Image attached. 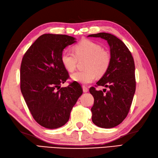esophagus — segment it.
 I'll return each mask as SVG.
<instances>
[{
  "mask_svg": "<svg viewBox=\"0 0 158 158\" xmlns=\"http://www.w3.org/2000/svg\"><path fill=\"white\" fill-rule=\"evenodd\" d=\"M82 88H83V92H85V93H86V92H88V88H87V87H85V85H83L82 86Z\"/></svg>",
  "mask_w": 158,
  "mask_h": 158,
  "instance_id": "1",
  "label": "esophagus"
}]
</instances>
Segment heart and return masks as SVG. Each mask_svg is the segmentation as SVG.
<instances>
[{"label": "heart", "instance_id": "b5f03b06", "mask_svg": "<svg viewBox=\"0 0 158 158\" xmlns=\"http://www.w3.org/2000/svg\"><path fill=\"white\" fill-rule=\"evenodd\" d=\"M73 53L65 51L61 55V62L69 72L76 69L78 60L86 59L85 71H78L71 75L73 81L82 84H88L94 80L96 75L102 76L110 65V56L98 43L84 39L73 47Z\"/></svg>", "mask_w": 158, "mask_h": 158}]
</instances>
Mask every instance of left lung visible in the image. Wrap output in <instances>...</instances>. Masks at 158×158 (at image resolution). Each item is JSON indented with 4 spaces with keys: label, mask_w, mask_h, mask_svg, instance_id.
<instances>
[{
    "label": "left lung",
    "mask_w": 158,
    "mask_h": 158,
    "mask_svg": "<svg viewBox=\"0 0 158 158\" xmlns=\"http://www.w3.org/2000/svg\"><path fill=\"white\" fill-rule=\"evenodd\" d=\"M88 37L105 39L110 48V65L96 83L108 89L96 90L92 87L89 92L94 98L91 109L93 123L102 128H111L123 122L132 105L136 90L135 62L126 45L115 35L100 32Z\"/></svg>",
    "instance_id": "8db88e82"
}]
</instances>
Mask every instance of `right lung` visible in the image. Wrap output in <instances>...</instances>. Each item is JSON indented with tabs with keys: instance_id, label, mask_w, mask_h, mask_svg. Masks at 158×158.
Listing matches in <instances>:
<instances>
[{
	"instance_id": "add662e5",
	"label": "right lung",
	"mask_w": 158,
	"mask_h": 158,
	"mask_svg": "<svg viewBox=\"0 0 158 158\" xmlns=\"http://www.w3.org/2000/svg\"><path fill=\"white\" fill-rule=\"evenodd\" d=\"M76 42L75 38L66 35L44 34L23 57L21 92L33 118L46 128L56 129L66 124L83 94L77 82L61 88L69 77L61 55L66 47Z\"/></svg>"
}]
</instances>
